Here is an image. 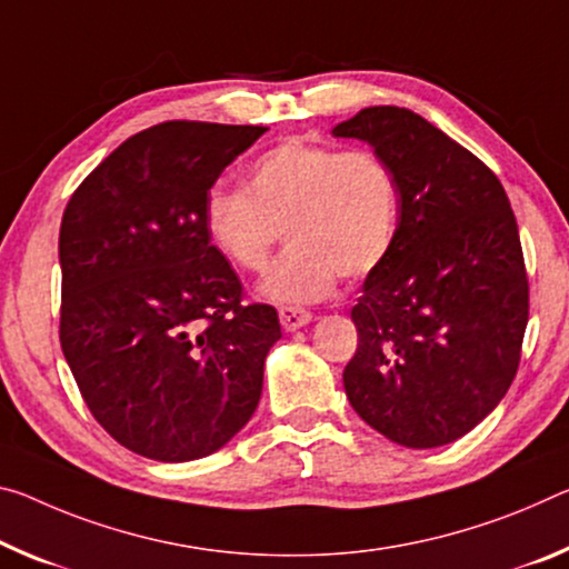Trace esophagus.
<instances>
[{"mask_svg": "<svg viewBox=\"0 0 569 569\" xmlns=\"http://www.w3.org/2000/svg\"><path fill=\"white\" fill-rule=\"evenodd\" d=\"M278 319H281V327L286 331H293V329L306 327L313 317L311 311L299 309V306H281V309H278Z\"/></svg>", "mask_w": 569, "mask_h": 569, "instance_id": "obj_1", "label": "esophagus"}]
</instances>
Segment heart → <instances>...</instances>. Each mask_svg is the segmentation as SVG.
<instances>
[{
	"label": "heart",
	"instance_id": "b5f03b06",
	"mask_svg": "<svg viewBox=\"0 0 569 569\" xmlns=\"http://www.w3.org/2000/svg\"><path fill=\"white\" fill-rule=\"evenodd\" d=\"M400 184L372 149L288 137L266 149L246 189L214 187L204 200V230L224 260L258 273L278 240H291L260 291L273 301L323 299L341 276L365 281L398 240Z\"/></svg>",
	"mask_w": 569,
	"mask_h": 569
}]
</instances>
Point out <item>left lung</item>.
<instances>
[{
  "label": "left lung",
  "mask_w": 569,
  "mask_h": 569,
  "mask_svg": "<svg viewBox=\"0 0 569 569\" xmlns=\"http://www.w3.org/2000/svg\"><path fill=\"white\" fill-rule=\"evenodd\" d=\"M333 137L372 143L400 184L398 240L351 309L347 398L395 443H453L519 369L529 281L509 197L479 157L408 108H362Z\"/></svg>",
  "instance_id": "8db88e82"
}]
</instances>
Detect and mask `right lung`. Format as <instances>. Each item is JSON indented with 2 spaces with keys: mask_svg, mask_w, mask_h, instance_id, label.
Returning <instances> with one entry per match:
<instances>
[{
  "mask_svg": "<svg viewBox=\"0 0 569 569\" xmlns=\"http://www.w3.org/2000/svg\"><path fill=\"white\" fill-rule=\"evenodd\" d=\"M263 126L164 121L133 133L60 224V347L108 436L151 461L222 448L256 412L273 306L242 303L204 200Z\"/></svg>",
  "mask_w": 569,
  "mask_h": 569,
  "instance_id": "1",
  "label": "right lung"
}]
</instances>
